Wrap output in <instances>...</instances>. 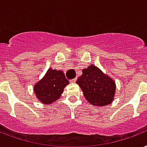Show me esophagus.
<instances>
[{"mask_svg": "<svg viewBox=\"0 0 147 147\" xmlns=\"http://www.w3.org/2000/svg\"><path fill=\"white\" fill-rule=\"evenodd\" d=\"M76 80H77V78H74V79L71 80H70V82H71V83H75V82H76Z\"/></svg>", "mask_w": 147, "mask_h": 147, "instance_id": "esophagus-1", "label": "esophagus"}]
</instances>
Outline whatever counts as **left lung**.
<instances>
[{
	"label": "left lung",
	"mask_w": 147,
	"mask_h": 147,
	"mask_svg": "<svg viewBox=\"0 0 147 147\" xmlns=\"http://www.w3.org/2000/svg\"><path fill=\"white\" fill-rule=\"evenodd\" d=\"M82 72L77 84L81 88L86 100L97 107L112 103L116 91L113 80L94 64L84 69Z\"/></svg>",
	"instance_id": "1"
}]
</instances>
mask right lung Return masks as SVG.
Returning a JSON list of instances; mask_svg holds the SVG:
<instances>
[{
    "label": "right lung",
    "instance_id": "obj_1",
    "mask_svg": "<svg viewBox=\"0 0 147 147\" xmlns=\"http://www.w3.org/2000/svg\"><path fill=\"white\" fill-rule=\"evenodd\" d=\"M68 80L61 70L49 68L46 74L34 85V90L37 98L44 104H49L60 98Z\"/></svg>",
    "mask_w": 147,
    "mask_h": 147
}]
</instances>
